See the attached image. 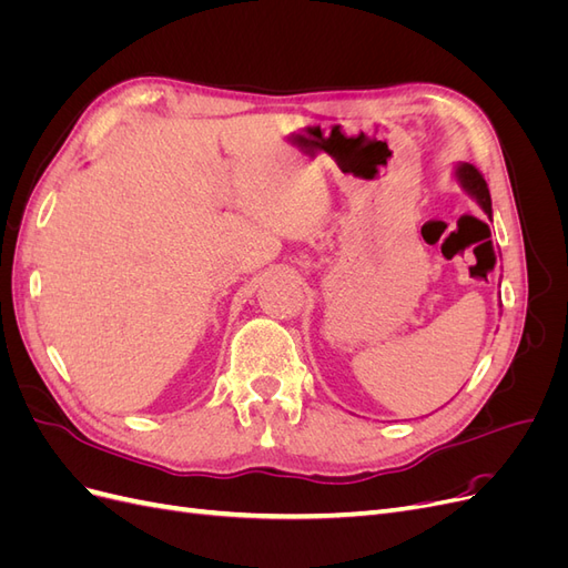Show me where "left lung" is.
<instances>
[{
  "label": "left lung",
  "mask_w": 568,
  "mask_h": 568,
  "mask_svg": "<svg viewBox=\"0 0 568 568\" xmlns=\"http://www.w3.org/2000/svg\"><path fill=\"white\" fill-rule=\"evenodd\" d=\"M455 178H457V182H459V186L464 189V192H467L480 205V209L486 211L488 217H493L490 192H488V184H486L484 175H480L478 170L474 165H469V163H457Z\"/></svg>",
  "instance_id": "1"
}]
</instances>
